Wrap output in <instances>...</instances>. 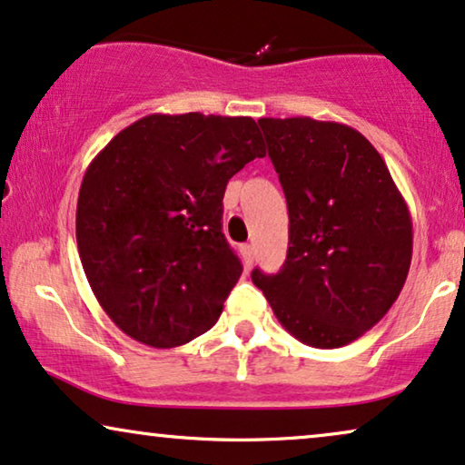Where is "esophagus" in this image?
<instances>
[{"label":"esophagus","mask_w":465,"mask_h":465,"mask_svg":"<svg viewBox=\"0 0 465 465\" xmlns=\"http://www.w3.org/2000/svg\"><path fill=\"white\" fill-rule=\"evenodd\" d=\"M240 252H242V262L246 268L252 266V257H255V252H252V246L251 244H242L240 246Z\"/></svg>","instance_id":"34e87169"}]
</instances>
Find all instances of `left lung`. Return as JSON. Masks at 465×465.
<instances>
[{"label": "left lung", "mask_w": 465, "mask_h": 465, "mask_svg": "<svg viewBox=\"0 0 465 465\" xmlns=\"http://www.w3.org/2000/svg\"><path fill=\"white\" fill-rule=\"evenodd\" d=\"M290 213L287 260L252 270L276 320L298 341L334 350L389 313L412 262V219L378 150L351 126L262 117Z\"/></svg>", "instance_id": "left-lung-1"}]
</instances>
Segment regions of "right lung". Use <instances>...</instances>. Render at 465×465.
Here are the masks:
<instances>
[{"instance_id": "right-lung-1", "label": "right lung", "mask_w": 465, "mask_h": 465, "mask_svg": "<svg viewBox=\"0 0 465 465\" xmlns=\"http://www.w3.org/2000/svg\"><path fill=\"white\" fill-rule=\"evenodd\" d=\"M266 156L252 117L152 114L117 133L81 182L76 246L111 322L150 348L210 331L242 266L223 236L232 175Z\"/></svg>"}]
</instances>
